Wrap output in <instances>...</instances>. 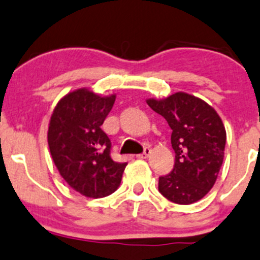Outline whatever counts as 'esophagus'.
Returning a JSON list of instances; mask_svg holds the SVG:
<instances>
[{
  "label": "esophagus",
  "mask_w": 260,
  "mask_h": 260,
  "mask_svg": "<svg viewBox=\"0 0 260 260\" xmlns=\"http://www.w3.org/2000/svg\"><path fill=\"white\" fill-rule=\"evenodd\" d=\"M151 154H152V149L144 148V152L142 153V154H138V158H142V159H146V158H148Z\"/></svg>",
  "instance_id": "esophagus-1"
}]
</instances>
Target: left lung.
Here are the masks:
<instances>
[{
	"instance_id": "left-lung-1",
	"label": "left lung",
	"mask_w": 260,
	"mask_h": 260,
	"mask_svg": "<svg viewBox=\"0 0 260 260\" xmlns=\"http://www.w3.org/2000/svg\"><path fill=\"white\" fill-rule=\"evenodd\" d=\"M172 129L176 162L172 172L159 177L158 190L177 204H192L212 189L222 167L225 128L208 103L178 92L165 100H147Z\"/></svg>"
}]
</instances>
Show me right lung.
Here are the masks:
<instances>
[{
    "instance_id": "obj_1",
    "label": "right lung",
    "mask_w": 260,
    "mask_h": 260,
    "mask_svg": "<svg viewBox=\"0 0 260 260\" xmlns=\"http://www.w3.org/2000/svg\"><path fill=\"white\" fill-rule=\"evenodd\" d=\"M116 95L100 97L86 88L66 94L53 109L48 147L59 174L71 188L89 198L116 192L127 163L111 158V141L101 125Z\"/></svg>"
}]
</instances>
